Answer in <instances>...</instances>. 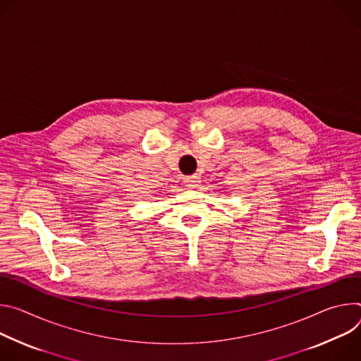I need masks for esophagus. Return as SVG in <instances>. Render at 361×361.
I'll use <instances>...</instances> for the list:
<instances>
[{
    "mask_svg": "<svg viewBox=\"0 0 361 361\" xmlns=\"http://www.w3.org/2000/svg\"><path fill=\"white\" fill-rule=\"evenodd\" d=\"M199 183H201V178L196 176V175H192V176H186L185 178V185L190 189H195L199 186Z\"/></svg>",
    "mask_w": 361,
    "mask_h": 361,
    "instance_id": "esophagus-1",
    "label": "esophagus"
}]
</instances>
